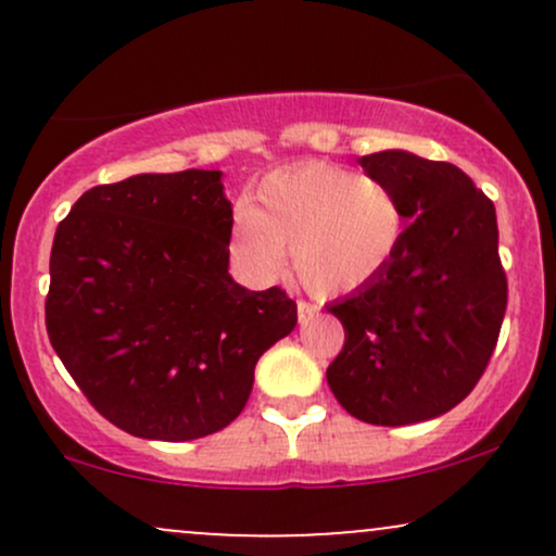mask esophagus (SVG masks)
Masks as SVG:
<instances>
[{
	"label": "esophagus",
	"mask_w": 556,
	"mask_h": 556,
	"mask_svg": "<svg viewBox=\"0 0 556 556\" xmlns=\"http://www.w3.org/2000/svg\"><path fill=\"white\" fill-rule=\"evenodd\" d=\"M316 314H318V305L308 303V300H298V321L300 324H308Z\"/></svg>",
	"instance_id": "obj_1"
}]
</instances>
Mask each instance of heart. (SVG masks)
<instances>
[{"label": "heart", "mask_w": 556, "mask_h": 556, "mask_svg": "<svg viewBox=\"0 0 556 556\" xmlns=\"http://www.w3.org/2000/svg\"><path fill=\"white\" fill-rule=\"evenodd\" d=\"M402 235L397 195L371 175L327 162L274 169L235 214L232 253L261 279L282 271L285 248L305 287L358 290L392 261Z\"/></svg>", "instance_id": "1"}]
</instances>
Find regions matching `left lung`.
<instances>
[{"label":"left lung","instance_id":"1","mask_svg":"<svg viewBox=\"0 0 556 556\" xmlns=\"http://www.w3.org/2000/svg\"><path fill=\"white\" fill-rule=\"evenodd\" d=\"M358 162L397 195L407 227L371 282L327 305L344 327L327 381L353 418L420 424L468 397L496 348L507 308L496 212L455 164L400 149Z\"/></svg>","mask_w":556,"mask_h":556}]
</instances>
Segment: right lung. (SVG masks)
<instances>
[{
	"label": "right lung",
	"instance_id": "1",
	"mask_svg": "<svg viewBox=\"0 0 556 556\" xmlns=\"http://www.w3.org/2000/svg\"><path fill=\"white\" fill-rule=\"evenodd\" d=\"M219 169L86 190L49 258V342L88 402L132 437L190 442L232 424L256 363L298 324L279 287L229 277Z\"/></svg>",
	"mask_w": 556,
	"mask_h": 556
}]
</instances>
